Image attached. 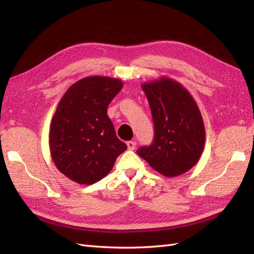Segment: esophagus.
Returning <instances> with one entry per match:
<instances>
[{
    "label": "esophagus",
    "mask_w": 254,
    "mask_h": 254,
    "mask_svg": "<svg viewBox=\"0 0 254 254\" xmlns=\"http://www.w3.org/2000/svg\"><path fill=\"white\" fill-rule=\"evenodd\" d=\"M135 146H136V143L134 141H128L127 142V147H128L129 150H133L135 148Z\"/></svg>",
    "instance_id": "esophagus-1"
}]
</instances>
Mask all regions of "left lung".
<instances>
[{
	"label": "left lung",
	"instance_id": "obj_1",
	"mask_svg": "<svg viewBox=\"0 0 254 254\" xmlns=\"http://www.w3.org/2000/svg\"><path fill=\"white\" fill-rule=\"evenodd\" d=\"M142 89L150 106L155 137L136 153L163 176L187 173L200 159L205 142L196 102L179 82L166 77L143 83Z\"/></svg>",
	"mask_w": 254,
	"mask_h": 254
}]
</instances>
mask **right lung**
Wrapping results in <instances>:
<instances>
[{
  "mask_svg": "<svg viewBox=\"0 0 254 254\" xmlns=\"http://www.w3.org/2000/svg\"><path fill=\"white\" fill-rule=\"evenodd\" d=\"M122 88L121 79L90 76L72 84L60 99L51 123L50 150L68 179L79 184L99 181L127 149L107 115Z\"/></svg>",
  "mask_w": 254,
  "mask_h": 254,
  "instance_id": "right-lung-1",
  "label": "right lung"
}]
</instances>
